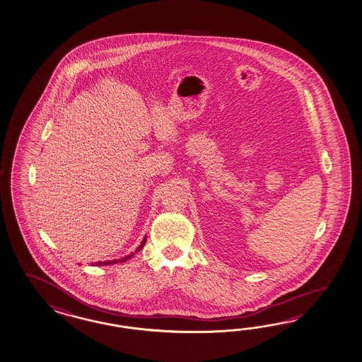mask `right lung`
<instances>
[{
	"instance_id": "1",
	"label": "right lung",
	"mask_w": 362,
	"mask_h": 362,
	"mask_svg": "<svg viewBox=\"0 0 362 362\" xmlns=\"http://www.w3.org/2000/svg\"><path fill=\"white\" fill-rule=\"evenodd\" d=\"M145 242H146V238H145V239H144V240H142L141 245H140V247H139V248H137V250H136V252H139V251H140V250H141L142 247H144V245H145ZM132 256H133V254H131V255L125 256V257H123V259H120V260H119V262H127V260H128V259H129V257H132ZM115 263H117V260H112V262H103V263H98V264L107 265V264H115Z\"/></svg>"
}]
</instances>
